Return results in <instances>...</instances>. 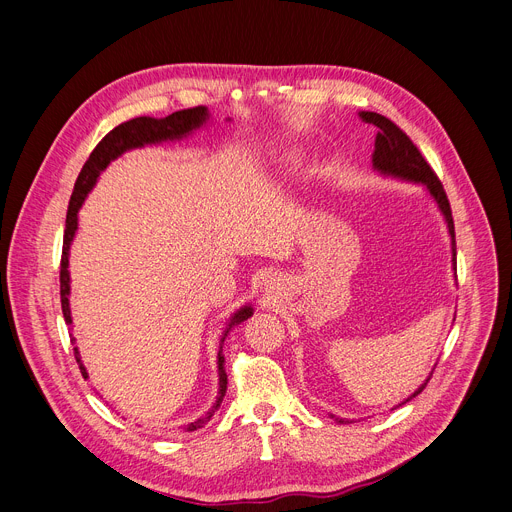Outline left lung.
<instances>
[{
    "mask_svg": "<svg viewBox=\"0 0 512 512\" xmlns=\"http://www.w3.org/2000/svg\"><path fill=\"white\" fill-rule=\"evenodd\" d=\"M361 119L373 127H377V137H375V151H373V168L379 170L381 174L393 176V178H402V180H410V182H418L424 184L426 190L432 194V199L437 201L441 213L445 215L447 227H449V235H451V246H453V266H457V252H455V227H453V215H451V205L445 194V188L441 184V180L437 178L435 170L428 166V162L422 157V153L418 151V147L412 143V139L396 125L391 123L387 116H381L377 112H359ZM457 270V268H455ZM437 367V365H435ZM432 377V373L428 375V379ZM428 379L412 393V396L406 400L410 402L412 398H416L418 393L426 387ZM402 402V404H406ZM400 404V406H402ZM332 416V414H330ZM334 418V416H332ZM340 424H346L348 420L344 418H336Z\"/></svg>",
    "mask_w": 512,
    "mask_h": 512,
    "instance_id": "8db88e82",
    "label": "left lung"
}]
</instances>
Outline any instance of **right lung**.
Returning a JSON list of instances; mask_svg holds the SVG:
<instances>
[{
  "label": "right lung",
  "mask_w": 512,
  "mask_h": 512,
  "mask_svg": "<svg viewBox=\"0 0 512 512\" xmlns=\"http://www.w3.org/2000/svg\"><path fill=\"white\" fill-rule=\"evenodd\" d=\"M209 119V112L205 106H194V108H186V110H178V112H172L170 116H166V119H151V116H137V119H131L127 123H121L119 127H114L98 145L96 149L90 153L88 162L84 164L80 176H77L75 180V186H73V194H71V201H69V209H67V219H65V235H63V254H61V274H59V281H61V309H63V318H65V324H71V311H69V246H71V240L75 235V229H77V211H80L84 199L88 196V192L94 188L100 172L119 157L121 153L129 151V149H135V147H143V145H149V143H160V141H172V139H182L186 137L188 133H192L194 129H199L205 121ZM252 307L246 305L242 307L240 311L233 313V318L229 320V326L227 330L223 332L221 336V344L227 336V332L233 328L242 324L244 320H248L252 316ZM223 346H219V398L215 402V406L205 414L201 416L199 420L190 422L184 430L192 432L196 428H203L211 416L215 414V410L221 406L223 402V396L227 391V373H225V359L221 355ZM73 355H75V361L77 365H80V371L84 377H88L86 373V367L82 365V359H80V352H77V348H73Z\"/></svg>",
  "instance_id": "right-lung-1"
}]
</instances>
